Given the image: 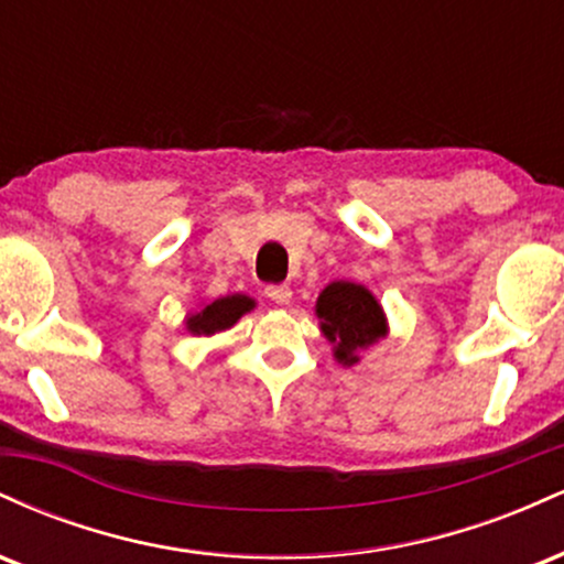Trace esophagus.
I'll return each mask as SVG.
<instances>
[{"label": "esophagus", "instance_id": "esophagus-1", "mask_svg": "<svg viewBox=\"0 0 564 564\" xmlns=\"http://www.w3.org/2000/svg\"><path fill=\"white\" fill-rule=\"evenodd\" d=\"M264 294H268L275 304H289L291 302V289L286 286V283H278V286H268V289H264Z\"/></svg>", "mask_w": 564, "mask_h": 564}]
</instances>
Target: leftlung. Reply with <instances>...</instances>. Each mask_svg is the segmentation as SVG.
<instances>
[{"label":"left lung","instance_id":"left-lung-1","mask_svg":"<svg viewBox=\"0 0 564 564\" xmlns=\"http://www.w3.org/2000/svg\"><path fill=\"white\" fill-rule=\"evenodd\" d=\"M321 334L341 366L360 364V352L390 334L384 307L371 289L352 281H332L315 302Z\"/></svg>","mask_w":564,"mask_h":564}]
</instances>
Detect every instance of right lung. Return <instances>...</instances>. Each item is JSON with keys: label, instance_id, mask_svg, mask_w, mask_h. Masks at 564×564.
<instances>
[{"label": "right lung", "instance_id": "add662e5", "mask_svg": "<svg viewBox=\"0 0 564 564\" xmlns=\"http://www.w3.org/2000/svg\"><path fill=\"white\" fill-rule=\"evenodd\" d=\"M254 307L257 302L246 294L217 296V300L200 302L196 310H191V313L185 315V328L187 334L193 336H215L236 326V323Z\"/></svg>", "mask_w": 564, "mask_h": 564}]
</instances>
